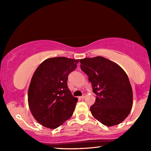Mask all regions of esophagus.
Wrapping results in <instances>:
<instances>
[{
  "mask_svg": "<svg viewBox=\"0 0 151 151\" xmlns=\"http://www.w3.org/2000/svg\"><path fill=\"white\" fill-rule=\"evenodd\" d=\"M85 98H86V95H85V94H83V96H81V99H85Z\"/></svg>",
  "mask_w": 151,
  "mask_h": 151,
  "instance_id": "1",
  "label": "esophagus"
}]
</instances>
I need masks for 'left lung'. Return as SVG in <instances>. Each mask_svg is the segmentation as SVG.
Returning a JSON list of instances; mask_svg holds the SVG:
<instances>
[{
	"label": "left lung",
	"mask_w": 151,
	"mask_h": 151,
	"mask_svg": "<svg viewBox=\"0 0 151 151\" xmlns=\"http://www.w3.org/2000/svg\"><path fill=\"white\" fill-rule=\"evenodd\" d=\"M80 63L96 94L90 108L92 115L107 127L120 124L132 107V86L127 73L116 63L99 56L83 58Z\"/></svg>",
	"instance_id": "left-lung-1"
}]
</instances>
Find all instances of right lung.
Returning a JSON list of instances; mask_svg holds the SVG:
<instances>
[{"instance_id": "add662e5", "label": "right lung", "mask_w": 151, "mask_h": 151, "mask_svg": "<svg viewBox=\"0 0 151 151\" xmlns=\"http://www.w3.org/2000/svg\"><path fill=\"white\" fill-rule=\"evenodd\" d=\"M78 62L63 57L49 58L33 74L28 103L32 116L43 127L55 129L72 116L78 99L68 88L67 80Z\"/></svg>"}]
</instances>
